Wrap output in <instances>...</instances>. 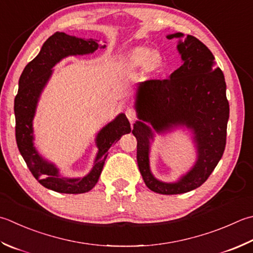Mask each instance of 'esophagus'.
Wrapping results in <instances>:
<instances>
[{"label": "esophagus", "mask_w": 253, "mask_h": 253, "mask_svg": "<svg viewBox=\"0 0 253 253\" xmlns=\"http://www.w3.org/2000/svg\"><path fill=\"white\" fill-rule=\"evenodd\" d=\"M126 116H127V118H128V121H129L130 123H133L136 121V117H137V115H136V112L132 110V108H128V110L126 111Z\"/></svg>", "instance_id": "34e87169"}]
</instances>
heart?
Returning a JSON list of instances; mask_svg holds the SVG:
<instances>
[{
	"mask_svg": "<svg viewBox=\"0 0 253 253\" xmlns=\"http://www.w3.org/2000/svg\"><path fill=\"white\" fill-rule=\"evenodd\" d=\"M150 61L157 63L158 57L153 53V51L148 50V49L137 51L136 53H133L131 57V62L132 64H135V66H146V64H148Z\"/></svg>",
	"mask_w": 253,
	"mask_h": 253,
	"instance_id": "b5f03b06",
	"label": "heart"
}]
</instances>
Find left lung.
Wrapping results in <instances>:
<instances>
[{"label": "left lung", "mask_w": 253, "mask_h": 253, "mask_svg": "<svg viewBox=\"0 0 253 253\" xmlns=\"http://www.w3.org/2000/svg\"><path fill=\"white\" fill-rule=\"evenodd\" d=\"M177 38L182 66L167 80L138 83L135 108L138 121L132 133L137 138V162L148 189L159 194H182L200 187L221 159L226 146L229 103L224 73L215 67V57L194 36L170 34ZM179 127L193 133L197 160L174 182H163L152 174L150 148L155 133L166 134Z\"/></svg>", "instance_id": "8db88e82"}]
</instances>
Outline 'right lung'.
<instances>
[{"instance_id": "1", "label": "right lung", "mask_w": 253, "mask_h": 253, "mask_svg": "<svg viewBox=\"0 0 253 253\" xmlns=\"http://www.w3.org/2000/svg\"><path fill=\"white\" fill-rule=\"evenodd\" d=\"M95 39L70 36L66 33H54L43 42L36 58L29 62L18 81V92L14 101L16 121V142L18 150L33 175L42 186L58 193L81 194L91 191L98 181L107 151L114 142L131 131L130 124L124 113L118 114L112 122L97 132L95 143L97 153L91 171L82 177L61 175L54 163L43 158L35 147L33 121L43 88L52 76V68L62 59L70 56L93 53L97 48L104 49Z\"/></svg>"}]
</instances>
